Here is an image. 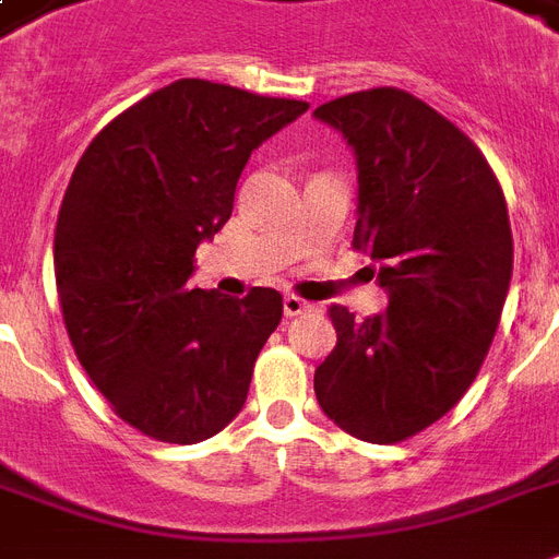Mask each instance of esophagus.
I'll return each instance as SVG.
<instances>
[{
	"label": "esophagus",
	"instance_id": "esophagus-1",
	"mask_svg": "<svg viewBox=\"0 0 559 559\" xmlns=\"http://www.w3.org/2000/svg\"><path fill=\"white\" fill-rule=\"evenodd\" d=\"M305 310H310L305 298L298 296H284V316H301Z\"/></svg>",
	"mask_w": 559,
	"mask_h": 559
}]
</instances>
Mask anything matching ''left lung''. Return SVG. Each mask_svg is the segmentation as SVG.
Masks as SVG:
<instances>
[{
  "label": "left lung",
  "mask_w": 559,
  "mask_h": 559,
  "mask_svg": "<svg viewBox=\"0 0 559 559\" xmlns=\"http://www.w3.org/2000/svg\"><path fill=\"white\" fill-rule=\"evenodd\" d=\"M313 116L354 151V246L389 293L366 322L331 305L316 400L359 441H406L464 397L490 350L513 272L504 193L476 144L408 92H354Z\"/></svg>",
  "instance_id": "obj_1"
}]
</instances>
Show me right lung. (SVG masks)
Wrapping results in <instances>:
<instances>
[{
  "label": "right lung",
  "mask_w": 559,
  "mask_h": 559,
  "mask_svg": "<svg viewBox=\"0 0 559 559\" xmlns=\"http://www.w3.org/2000/svg\"><path fill=\"white\" fill-rule=\"evenodd\" d=\"M310 104L186 78L112 118L78 162L55 231L63 322L121 420L197 443L243 408L281 293L191 287L193 252L226 226L254 147Z\"/></svg>",
  "instance_id": "right-lung-1"
}]
</instances>
